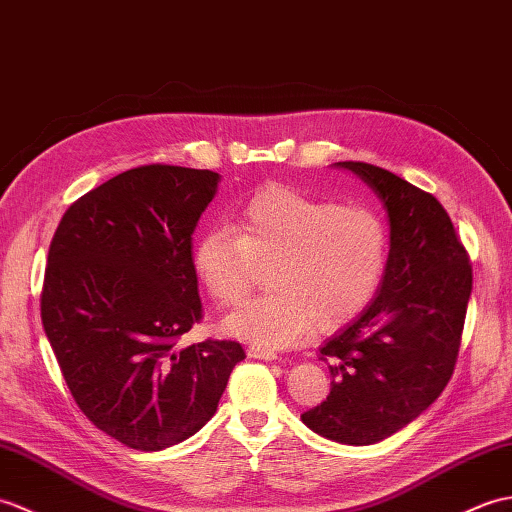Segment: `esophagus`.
<instances>
[{
	"instance_id": "34e87169",
	"label": "esophagus",
	"mask_w": 512,
	"mask_h": 512,
	"mask_svg": "<svg viewBox=\"0 0 512 512\" xmlns=\"http://www.w3.org/2000/svg\"><path fill=\"white\" fill-rule=\"evenodd\" d=\"M247 355H249V357H254V359H263V361H274V359H276L274 352L263 350V348H254V346L247 350Z\"/></svg>"
}]
</instances>
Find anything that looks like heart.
<instances>
[{"mask_svg": "<svg viewBox=\"0 0 512 512\" xmlns=\"http://www.w3.org/2000/svg\"><path fill=\"white\" fill-rule=\"evenodd\" d=\"M388 256L377 210L274 184L254 192L227 230L203 234L190 265L221 306L241 304L267 269L271 291L227 315L223 331L271 352L357 320L379 293Z\"/></svg>", "mask_w": 512, "mask_h": 512, "instance_id": "b5f03b06", "label": "heart"}]
</instances>
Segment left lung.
I'll return each mask as SVG.
<instances>
[{
  "mask_svg": "<svg viewBox=\"0 0 512 512\" xmlns=\"http://www.w3.org/2000/svg\"><path fill=\"white\" fill-rule=\"evenodd\" d=\"M388 212L390 256L379 295L322 346L331 394L302 423L328 440L372 445L423 414L456 368L473 287L467 249L429 192L366 162H337Z\"/></svg>",
  "mask_w": 512,
  "mask_h": 512,
  "instance_id": "1",
  "label": "left lung"
}]
</instances>
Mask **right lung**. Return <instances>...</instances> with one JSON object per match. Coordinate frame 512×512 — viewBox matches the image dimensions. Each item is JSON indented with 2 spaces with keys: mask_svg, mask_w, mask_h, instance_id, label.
I'll list each match as a JSON object with an SVG mask.
<instances>
[{
  "mask_svg": "<svg viewBox=\"0 0 512 512\" xmlns=\"http://www.w3.org/2000/svg\"><path fill=\"white\" fill-rule=\"evenodd\" d=\"M219 173L149 164L74 201L56 227L41 322L76 405L138 451H160L208 423L245 350L201 342L192 232Z\"/></svg>",
  "mask_w": 512,
  "mask_h": 512,
  "instance_id": "add662e5",
  "label": "right lung"
}]
</instances>
